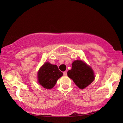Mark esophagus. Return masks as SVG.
Wrapping results in <instances>:
<instances>
[{"instance_id": "34e87169", "label": "esophagus", "mask_w": 123, "mask_h": 123, "mask_svg": "<svg viewBox=\"0 0 123 123\" xmlns=\"http://www.w3.org/2000/svg\"><path fill=\"white\" fill-rule=\"evenodd\" d=\"M63 75H65H65H67V71L64 72H63Z\"/></svg>"}]
</instances>
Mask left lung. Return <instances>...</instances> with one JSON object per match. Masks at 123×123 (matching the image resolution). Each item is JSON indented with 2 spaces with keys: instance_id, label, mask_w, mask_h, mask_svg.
Masks as SVG:
<instances>
[{
  "instance_id": "8db88e82",
  "label": "left lung",
  "mask_w": 123,
  "mask_h": 123,
  "mask_svg": "<svg viewBox=\"0 0 123 123\" xmlns=\"http://www.w3.org/2000/svg\"><path fill=\"white\" fill-rule=\"evenodd\" d=\"M72 65V69L67 74L80 89L87 87L95 80L93 69L83 61L75 60Z\"/></svg>"
}]
</instances>
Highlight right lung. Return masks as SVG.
Listing matches in <instances>:
<instances>
[{
  "label": "right lung",
  "mask_w": 123,
  "mask_h": 123,
  "mask_svg": "<svg viewBox=\"0 0 123 123\" xmlns=\"http://www.w3.org/2000/svg\"><path fill=\"white\" fill-rule=\"evenodd\" d=\"M63 75L56 65L46 62L40 68L37 73L38 82L43 88L51 89L54 87L57 80Z\"/></svg>",
  "instance_id": "add662e5"
}]
</instances>
